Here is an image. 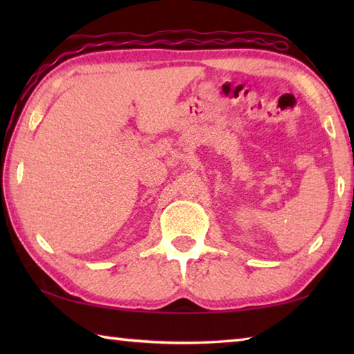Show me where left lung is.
Segmentation results:
<instances>
[{"label":"left lung","mask_w":354,"mask_h":354,"mask_svg":"<svg viewBox=\"0 0 354 354\" xmlns=\"http://www.w3.org/2000/svg\"><path fill=\"white\" fill-rule=\"evenodd\" d=\"M353 195H354V192H353Z\"/></svg>","instance_id":"obj_1"}]
</instances>
